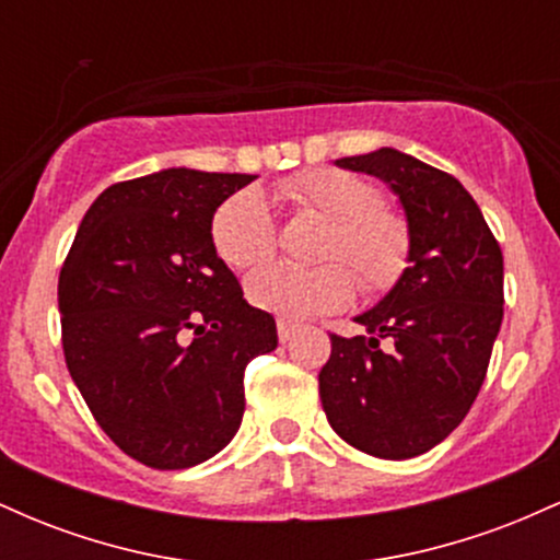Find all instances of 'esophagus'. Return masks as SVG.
Masks as SVG:
<instances>
[{
    "instance_id": "1",
    "label": "esophagus",
    "mask_w": 560,
    "mask_h": 560,
    "mask_svg": "<svg viewBox=\"0 0 560 560\" xmlns=\"http://www.w3.org/2000/svg\"><path fill=\"white\" fill-rule=\"evenodd\" d=\"M276 331H279V342H281V345H287L289 339H292L294 334H298V326H294V324H289V320L281 318L279 324H276Z\"/></svg>"
}]
</instances>
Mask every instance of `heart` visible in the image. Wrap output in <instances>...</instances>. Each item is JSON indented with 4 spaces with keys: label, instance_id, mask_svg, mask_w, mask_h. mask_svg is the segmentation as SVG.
Masks as SVG:
<instances>
[{
    "label": "heart",
    "instance_id": "obj_1",
    "mask_svg": "<svg viewBox=\"0 0 560 560\" xmlns=\"http://www.w3.org/2000/svg\"><path fill=\"white\" fill-rule=\"evenodd\" d=\"M276 199L329 223L320 260L351 262L369 292H384L400 279L408 262V229L382 208L376 186L352 173L318 168L276 186ZM215 253L231 268L258 266L273 253L276 229L266 199L240 191L215 210ZM247 298L260 311L289 320H307L345 307L355 298V276L343 262L294 268L271 262L249 273Z\"/></svg>",
    "mask_w": 560,
    "mask_h": 560
}]
</instances>
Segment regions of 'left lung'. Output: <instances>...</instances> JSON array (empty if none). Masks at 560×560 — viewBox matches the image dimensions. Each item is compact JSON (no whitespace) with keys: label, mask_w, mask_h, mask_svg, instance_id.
Returning <instances> with one entry per match:
<instances>
[{"label":"left lung","mask_w":560,"mask_h":560,"mask_svg":"<svg viewBox=\"0 0 560 560\" xmlns=\"http://www.w3.org/2000/svg\"><path fill=\"white\" fill-rule=\"evenodd\" d=\"M334 165L389 186L408 229V268L355 316L369 337H331L320 402L347 445L416 458L440 445L479 395L503 324V253L450 173L395 147ZM382 338L390 339L387 351Z\"/></svg>","instance_id":"1"}]
</instances>
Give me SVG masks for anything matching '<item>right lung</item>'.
Segmentation results:
<instances>
[{"instance_id": "right-lung-1", "label": "right lung", "mask_w": 560, "mask_h": 560, "mask_svg": "<svg viewBox=\"0 0 560 560\" xmlns=\"http://www.w3.org/2000/svg\"><path fill=\"white\" fill-rule=\"evenodd\" d=\"M249 173L165 168L107 186L57 284L62 350L96 423L152 468L213 458L244 413V369L276 324L218 258L215 210Z\"/></svg>"}]
</instances>
